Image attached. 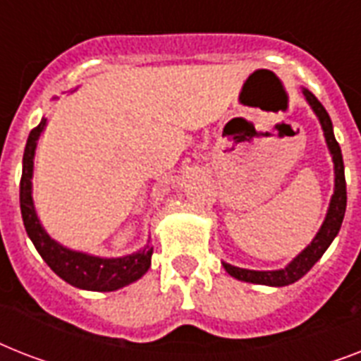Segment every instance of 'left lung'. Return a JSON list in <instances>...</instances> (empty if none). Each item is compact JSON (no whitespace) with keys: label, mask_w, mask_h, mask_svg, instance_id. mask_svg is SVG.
<instances>
[{"label":"left lung","mask_w":361,"mask_h":361,"mask_svg":"<svg viewBox=\"0 0 361 361\" xmlns=\"http://www.w3.org/2000/svg\"><path fill=\"white\" fill-rule=\"evenodd\" d=\"M303 95L307 99V103L313 106L314 114L319 116L320 125L324 129L326 142H328L331 157H334V164H336V191H334V197H331L330 209H328L324 223L320 226L319 234L311 241V245H307V249H303L286 268L275 269V271H255V269H243L236 268V266H231V264H223L232 277L245 281V283L285 286L296 283L298 279H302L303 275L313 268L314 262L324 255L326 249L330 247V243L337 236L339 228H341L343 217H345V209H347V181H345V164H343L341 147H339L336 136H334V127H331L330 116H328L324 106L320 104L319 99L314 97L309 90H303Z\"/></svg>","instance_id":"8db88e82"}]
</instances>
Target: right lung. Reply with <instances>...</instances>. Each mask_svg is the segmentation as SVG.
<instances>
[{"instance_id": "1", "label": "right lung", "mask_w": 361, "mask_h": 361, "mask_svg": "<svg viewBox=\"0 0 361 361\" xmlns=\"http://www.w3.org/2000/svg\"><path fill=\"white\" fill-rule=\"evenodd\" d=\"M44 125H47V120L42 118L41 123L37 125L27 136L24 161H22V180H20L22 219H24L25 232L33 241L35 249L39 251L42 260L54 269V274H58L61 279L76 288L110 292L140 279L152 264L153 249L149 245L144 247L140 252L123 258L90 257V255L71 251L67 247L56 243L41 226L37 219L35 208H33V198H31V174H33V155H35L37 138L41 136Z\"/></svg>"}]
</instances>
